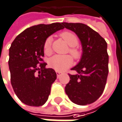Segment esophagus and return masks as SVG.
I'll use <instances>...</instances> for the list:
<instances>
[{"instance_id":"esophagus-1","label":"esophagus","mask_w":122,"mask_h":122,"mask_svg":"<svg viewBox=\"0 0 122 122\" xmlns=\"http://www.w3.org/2000/svg\"><path fill=\"white\" fill-rule=\"evenodd\" d=\"M56 74H57V77L59 78V77L60 76V75H61V74H62V72H59V71H57V72H56Z\"/></svg>"}]
</instances>
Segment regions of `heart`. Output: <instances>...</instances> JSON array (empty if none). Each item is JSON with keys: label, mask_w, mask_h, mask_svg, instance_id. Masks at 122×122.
I'll return each instance as SVG.
<instances>
[{"label": "heart", "mask_w": 122, "mask_h": 122, "mask_svg": "<svg viewBox=\"0 0 122 122\" xmlns=\"http://www.w3.org/2000/svg\"><path fill=\"white\" fill-rule=\"evenodd\" d=\"M60 37L71 46L69 48V53L73 58L78 61L80 60L83 55L81 49L78 46L79 40L78 37L73 32L66 31L60 34ZM44 51L46 55H50L52 53L51 48V38L49 37L46 39L44 44ZM49 63L54 70L62 72L66 71L73 64V59L69 55H55L49 60Z\"/></svg>", "instance_id": "heart-1"}]
</instances>
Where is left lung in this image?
<instances>
[{
    "label": "left lung",
    "mask_w": 122,
    "mask_h": 122,
    "mask_svg": "<svg viewBox=\"0 0 122 122\" xmlns=\"http://www.w3.org/2000/svg\"><path fill=\"white\" fill-rule=\"evenodd\" d=\"M63 25L78 35L83 51L79 63L72 68L78 74H68L70 81L65 87L66 93L75 104L90 105L102 95L107 83L109 73L107 42L86 25L67 22Z\"/></svg>",
    "instance_id": "left-lung-1"
}]
</instances>
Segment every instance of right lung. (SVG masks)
Instances as JSON below:
<instances>
[{
    "mask_svg": "<svg viewBox=\"0 0 122 122\" xmlns=\"http://www.w3.org/2000/svg\"><path fill=\"white\" fill-rule=\"evenodd\" d=\"M63 28L59 22L35 25L12 41L8 61L10 82L17 97L27 105L39 107L48 100L56 73L46 68L44 44L49 36Z\"/></svg>",
    "mask_w": 122,
    "mask_h": 122,
    "instance_id": "right-lung-1",
    "label": "right lung"
}]
</instances>
